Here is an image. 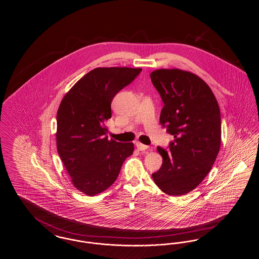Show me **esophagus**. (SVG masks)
Segmentation results:
<instances>
[{
	"instance_id": "34e87169",
	"label": "esophagus",
	"mask_w": 259,
	"mask_h": 259,
	"mask_svg": "<svg viewBox=\"0 0 259 259\" xmlns=\"http://www.w3.org/2000/svg\"><path fill=\"white\" fill-rule=\"evenodd\" d=\"M136 147L137 148L139 149V150H141V151H144V150H147L148 149V146H146V145H143V144H141V143H136Z\"/></svg>"
}]
</instances>
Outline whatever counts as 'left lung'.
Listing matches in <instances>:
<instances>
[{
    "instance_id": "left-lung-1",
    "label": "left lung",
    "mask_w": 259,
    "mask_h": 259,
    "mask_svg": "<svg viewBox=\"0 0 259 259\" xmlns=\"http://www.w3.org/2000/svg\"><path fill=\"white\" fill-rule=\"evenodd\" d=\"M164 107L160 124L174 136L168 150L157 147L163 162L152 179L168 195H184L201 184L219 154L222 119L218 101L196 74L179 69L150 74Z\"/></svg>"
}]
</instances>
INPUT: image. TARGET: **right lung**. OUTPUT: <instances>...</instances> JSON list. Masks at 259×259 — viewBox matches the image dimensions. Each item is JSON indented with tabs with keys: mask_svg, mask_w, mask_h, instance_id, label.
<instances>
[{
	"mask_svg": "<svg viewBox=\"0 0 259 259\" xmlns=\"http://www.w3.org/2000/svg\"><path fill=\"white\" fill-rule=\"evenodd\" d=\"M142 72L132 68H96L65 95L57 111L58 154L76 189L93 196L117 179L133 143L108 139L111 101Z\"/></svg>",
	"mask_w": 259,
	"mask_h": 259,
	"instance_id": "right-lung-1",
	"label": "right lung"
}]
</instances>
